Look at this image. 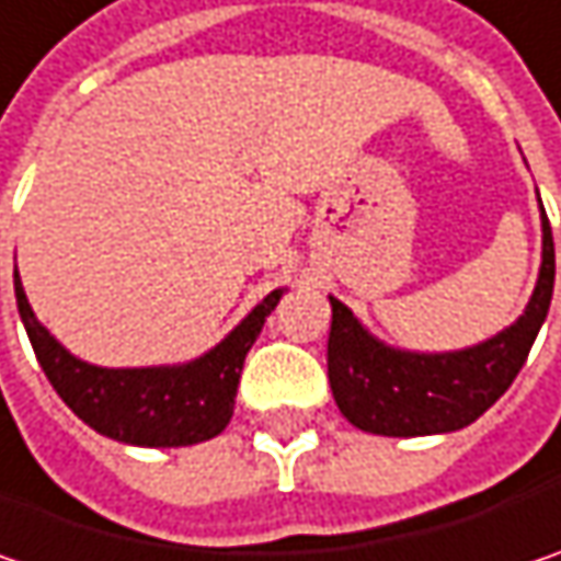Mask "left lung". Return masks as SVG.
<instances>
[{
    "instance_id": "8db88e82",
    "label": "left lung",
    "mask_w": 561,
    "mask_h": 561,
    "mask_svg": "<svg viewBox=\"0 0 561 561\" xmlns=\"http://www.w3.org/2000/svg\"><path fill=\"white\" fill-rule=\"evenodd\" d=\"M552 282L556 248L543 213V266L527 311L473 348L415 355L380 346L343 301L330 298L327 375L336 407L355 428L390 438L438 435L477 422L527 362L552 301Z\"/></svg>"
}]
</instances>
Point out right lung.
<instances>
[{
	"label": "right lung",
	"instance_id": "right-lung-1",
	"mask_svg": "<svg viewBox=\"0 0 561 561\" xmlns=\"http://www.w3.org/2000/svg\"><path fill=\"white\" fill-rule=\"evenodd\" d=\"M18 313L34 355L62 403L94 432L142 447H183L215 438L231 412L244 355L260 336L282 291H270L253 311L203 358L181 368H98L69 355L37 323L15 270Z\"/></svg>",
	"mask_w": 561,
	"mask_h": 561
}]
</instances>
